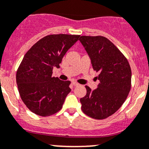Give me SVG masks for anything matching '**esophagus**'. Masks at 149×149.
<instances>
[{"label":"esophagus","mask_w":149,"mask_h":149,"mask_svg":"<svg viewBox=\"0 0 149 149\" xmlns=\"http://www.w3.org/2000/svg\"><path fill=\"white\" fill-rule=\"evenodd\" d=\"M71 84H72V85H73V86H79V84L76 83V82H75V81L72 82Z\"/></svg>","instance_id":"esophagus-1"}]
</instances>
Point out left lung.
<instances>
[{"label":"left lung","mask_w":149,"mask_h":149,"mask_svg":"<svg viewBox=\"0 0 149 149\" xmlns=\"http://www.w3.org/2000/svg\"><path fill=\"white\" fill-rule=\"evenodd\" d=\"M79 40L88 52L100 84L80 100L84 114L96 120L106 119L125 102L131 88V68L127 58L110 40L102 36H81Z\"/></svg>","instance_id":"8db88e82"}]
</instances>
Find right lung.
I'll return each mask as SVG.
<instances>
[{
  "mask_svg": "<svg viewBox=\"0 0 149 149\" xmlns=\"http://www.w3.org/2000/svg\"><path fill=\"white\" fill-rule=\"evenodd\" d=\"M80 35L49 34L40 39L24 55L16 72L21 99L33 113L42 117L54 115L63 107L70 91V81L52 76L69 48Z\"/></svg>",
  "mask_w": 149,
  "mask_h": 149,
  "instance_id": "1",
  "label": "right lung"
}]
</instances>
